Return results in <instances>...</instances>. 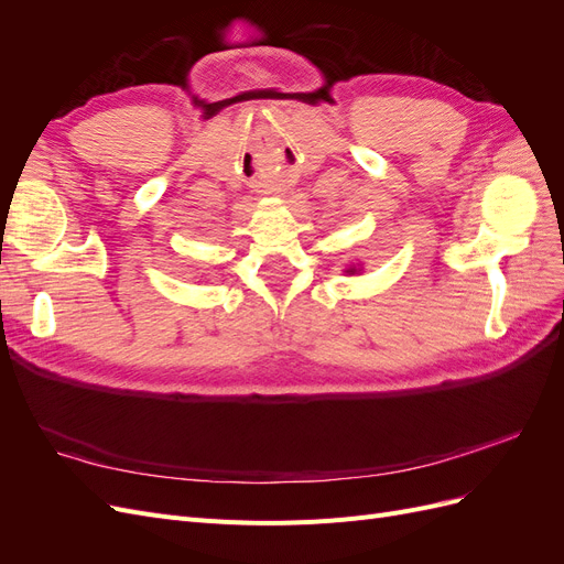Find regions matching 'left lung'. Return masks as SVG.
Listing matches in <instances>:
<instances>
[{"label": "left lung", "mask_w": 564, "mask_h": 564, "mask_svg": "<svg viewBox=\"0 0 564 564\" xmlns=\"http://www.w3.org/2000/svg\"><path fill=\"white\" fill-rule=\"evenodd\" d=\"M360 270H362V265H348L344 272H348V275H357Z\"/></svg>", "instance_id": "obj_1"}]
</instances>
